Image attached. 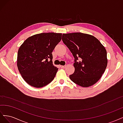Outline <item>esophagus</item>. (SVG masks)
Wrapping results in <instances>:
<instances>
[{
    "label": "esophagus",
    "instance_id": "34e87169",
    "mask_svg": "<svg viewBox=\"0 0 123 123\" xmlns=\"http://www.w3.org/2000/svg\"><path fill=\"white\" fill-rule=\"evenodd\" d=\"M66 66H61V67L63 69H65L66 68Z\"/></svg>",
    "mask_w": 123,
    "mask_h": 123
}]
</instances>
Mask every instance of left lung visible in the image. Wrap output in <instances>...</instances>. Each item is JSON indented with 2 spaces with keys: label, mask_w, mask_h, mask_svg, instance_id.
<instances>
[{
  "label": "left lung",
  "mask_w": 123,
  "mask_h": 123,
  "mask_svg": "<svg viewBox=\"0 0 123 123\" xmlns=\"http://www.w3.org/2000/svg\"><path fill=\"white\" fill-rule=\"evenodd\" d=\"M62 40L74 57V72L69 77L83 87L95 84L107 66L105 48L94 36L82 33L63 34Z\"/></svg>",
  "instance_id": "obj_1"
}]
</instances>
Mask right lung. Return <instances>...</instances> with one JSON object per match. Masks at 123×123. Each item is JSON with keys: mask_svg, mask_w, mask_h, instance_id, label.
I'll list each match as a JSON object with an SVG mask.
<instances>
[{"mask_svg": "<svg viewBox=\"0 0 123 123\" xmlns=\"http://www.w3.org/2000/svg\"><path fill=\"white\" fill-rule=\"evenodd\" d=\"M62 33H43L29 37L18 51L17 65L29 85L41 88L51 83L58 68L53 65L52 52L62 39Z\"/></svg>", "mask_w": 123, "mask_h": 123, "instance_id": "right-lung-1", "label": "right lung"}]
</instances>
